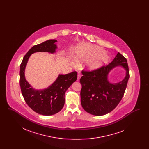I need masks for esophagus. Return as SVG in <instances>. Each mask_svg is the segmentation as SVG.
<instances>
[{
    "mask_svg": "<svg viewBox=\"0 0 149 149\" xmlns=\"http://www.w3.org/2000/svg\"><path fill=\"white\" fill-rule=\"evenodd\" d=\"M81 78V74H80V73L79 72L78 74V78H77V80H79Z\"/></svg>",
    "mask_w": 149,
    "mask_h": 149,
    "instance_id": "obj_1",
    "label": "esophagus"
}]
</instances>
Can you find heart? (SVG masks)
<instances>
[{
    "label": "heart",
    "instance_id": "1",
    "mask_svg": "<svg viewBox=\"0 0 149 149\" xmlns=\"http://www.w3.org/2000/svg\"><path fill=\"white\" fill-rule=\"evenodd\" d=\"M90 57L86 62L84 68L88 70L93 71L99 69L109 61V56L104 50L94 45H84L78 47L74 55L77 63L84 61Z\"/></svg>",
    "mask_w": 149,
    "mask_h": 149
}]
</instances>
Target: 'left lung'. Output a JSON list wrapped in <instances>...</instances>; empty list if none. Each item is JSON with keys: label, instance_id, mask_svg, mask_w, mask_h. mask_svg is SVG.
Listing matches in <instances>:
<instances>
[{"label": "left lung", "instance_id": "8db88e82", "mask_svg": "<svg viewBox=\"0 0 149 149\" xmlns=\"http://www.w3.org/2000/svg\"><path fill=\"white\" fill-rule=\"evenodd\" d=\"M117 66L126 70V75L120 82L112 84L107 80L108 74ZM80 80L81 104L83 109L94 116H103L113 111L119 104L126 90L130 77L126 58L118 52L108 65L92 71H82Z\"/></svg>", "mask_w": 149, "mask_h": 149}]
</instances>
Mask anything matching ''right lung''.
Masks as SVG:
<instances>
[{
  "label": "right lung",
  "mask_w": 149,
  "mask_h": 149,
  "mask_svg": "<svg viewBox=\"0 0 149 149\" xmlns=\"http://www.w3.org/2000/svg\"><path fill=\"white\" fill-rule=\"evenodd\" d=\"M56 40H49L33 46L24 56L20 66V86L25 102L33 111L44 116L58 113L65 104V93L77 79V72L73 71L67 74H59L56 80L46 89L36 90L33 88L25 78L24 71L30 56L37 52H56Z\"/></svg>",
  "instance_id": "1"
}]
</instances>
